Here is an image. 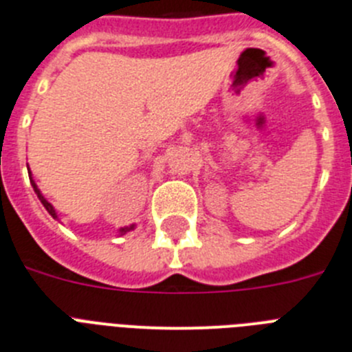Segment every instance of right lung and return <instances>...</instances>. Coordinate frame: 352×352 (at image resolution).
I'll use <instances>...</instances> for the list:
<instances>
[{"mask_svg": "<svg viewBox=\"0 0 352 352\" xmlns=\"http://www.w3.org/2000/svg\"><path fill=\"white\" fill-rule=\"evenodd\" d=\"M28 172H30V180H31V186H33V189H34V192H36L38 199H40V201H42V205H43V207L47 208V212H49V214L52 215L54 219H58V214H56V208L52 207V204H49V201H47V199H45V196L42 195V191H40V189H38L36 182H34V180L31 179V170H28ZM131 230H135V224H131V226L119 228V235H126V233H128V231H131Z\"/></svg>", "mask_w": 352, "mask_h": 352, "instance_id": "add662e5", "label": "right lung"}]
</instances>
